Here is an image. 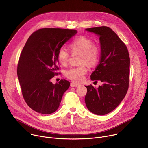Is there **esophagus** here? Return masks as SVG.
Segmentation results:
<instances>
[{"label": "esophagus", "mask_w": 148, "mask_h": 148, "mask_svg": "<svg viewBox=\"0 0 148 148\" xmlns=\"http://www.w3.org/2000/svg\"><path fill=\"white\" fill-rule=\"evenodd\" d=\"M79 86H80L79 84H77V83H75V82H71L70 86L71 87H78Z\"/></svg>", "instance_id": "esophagus-1"}]
</instances>
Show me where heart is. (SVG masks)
Here are the masks:
<instances>
[{"instance_id": "heart-1", "label": "heart", "mask_w": 148, "mask_h": 148, "mask_svg": "<svg viewBox=\"0 0 148 148\" xmlns=\"http://www.w3.org/2000/svg\"><path fill=\"white\" fill-rule=\"evenodd\" d=\"M69 48L73 52L80 54L79 63L86 64L90 67L97 64L99 57V47L93 44L92 41L84 36H79L73 39L69 44ZM69 54L64 48L59 49L57 53V59L61 64L65 66L69 61ZM88 69L85 64L79 67H71L66 71V77L75 82L82 81L87 74Z\"/></svg>"}]
</instances>
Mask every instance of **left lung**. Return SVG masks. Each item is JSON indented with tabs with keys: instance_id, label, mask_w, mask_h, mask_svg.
<instances>
[{
	"instance_id": "left-lung-1",
	"label": "left lung",
	"mask_w": 148,
	"mask_h": 148,
	"mask_svg": "<svg viewBox=\"0 0 148 148\" xmlns=\"http://www.w3.org/2000/svg\"><path fill=\"white\" fill-rule=\"evenodd\" d=\"M86 30L99 37V63L90 77L92 81L103 84L97 88L91 84L85 86L87 89L85 102L90 111L103 115L114 110L127 92L130 58L126 45L110 27L101 26Z\"/></svg>"
}]
</instances>
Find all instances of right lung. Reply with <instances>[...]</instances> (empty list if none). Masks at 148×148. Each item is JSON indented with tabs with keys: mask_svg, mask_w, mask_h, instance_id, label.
I'll return each instance as SVG.
<instances>
[{
	"mask_svg": "<svg viewBox=\"0 0 148 148\" xmlns=\"http://www.w3.org/2000/svg\"><path fill=\"white\" fill-rule=\"evenodd\" d=\"M77 33L75 30L45 28L28 38L20 56L17 73L23 97L36 112H54L70 87V82L64 79L56 84L51 79L58 74L59 49Z\"/></svg>",
	"mask_w": 148,
	"mask_h": 148,
	"instance_id": "right-lung-1",
	"label": "right lung"
}]
</instances>
